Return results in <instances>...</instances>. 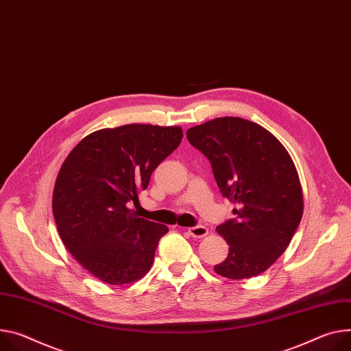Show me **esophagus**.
Segmentation results:
<instances>
[{"label": "esophagus", "mask_w": 351, "mask_h": 351, "mask_svg": "<svg viewBox=\"0 0 351 351\" xmlns=\"http://www.w3.org/2000/svg\"><path fill=\"white\" fill-rule=\"evenodd\" d=\"M189 234L192 235L193 238H203L208 234V228L204 227V226H196V227H190L189 230Z\"/></svg>", "instance_id": "esophagus-1"}]
</instances>
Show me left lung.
I'll return each mask as SVG.
<instances>
[{
  "label": "left lung",
  "instance_id": "obj_1",
  "mask_svg": "<svg viewBox=\"0 0 351 351\" xmlns=\"http://www.w3.org/2000/svg\"><path fill=\"white\" fill-rule=\"evenodd\" d=\"M189 143L213 167L221 193L238 208L217 227L230 245L217 274L242 280L267 270L290 245L304 211L297 168L284 145L262 125L217 117L190 127Z\"/></svg>",
  "mask_w": 351,
  "mask_h": 351
}]
</instances>
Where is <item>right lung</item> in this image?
Masks as SVG:
<instances>
[{"instance_id": "obj_1", "label": "right lung", "mask_w": 351, "mask_h": 351, "mask_svg": "<svg viewBox=\"0 0 351 351\" xmlns=\"http://www.w3.org/2000/svg\"><path fill=\"white\" fill-rule=\"evenodd\" d=\"M178 125L125 124L93 132L62 162L53 192L60 238L92 276L130 284L152 266L169 230L127 207L138 200L151 173L180 144Z\"/></svg>"}]
</instances>
